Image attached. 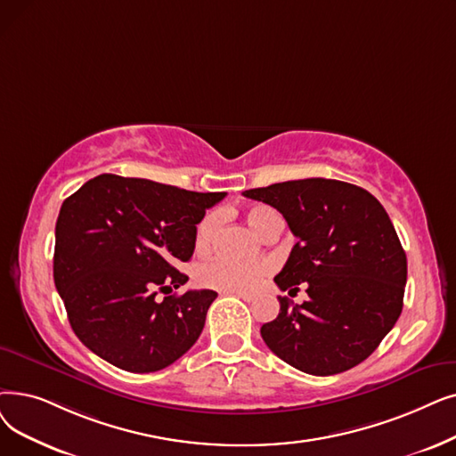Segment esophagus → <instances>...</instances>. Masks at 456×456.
<instances>
[{
  "instance_id": "obj_1",
  "label": "esophagus",
  "mask_w": 456,
  "mask_h": 456,
  "mask_svg": "<svg viewBox=\"0 0 456 456\" xmlns=\"http://www.w3.org/2000/svg\"><path fill=\"white\" fill-rule=\"evenodd\" d=\"M236 296H239V298H242L244 302H253V300H255V296H251V294H244V292H239Z\"/></svg>"
}]
</instances>
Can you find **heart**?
<instances>
[{"label":"heart","mask_w":456,"mask_h":456,"mask_svg":"<svg viewBox=\"0 0 456 456\" xmlns=\"http://www.w3.org/2000/svg\"><path fill=\"white\" fill-rule=\"evenodd\" d=\"M225 220L224 210H210L201 217L195 229V249L200 253H207L216 244L220 236L222 225ZM246 220L249 227L265 236L281 225L280 216L266 205H255L246 212ZM270 265L265 261L259 263H234L227 259H214L203 263L195 272V280L207 289H216L222 292H251L256 285L263 281V277L268 275Z\"/></svg>","instance_id":"obj_1"}]
</instances>
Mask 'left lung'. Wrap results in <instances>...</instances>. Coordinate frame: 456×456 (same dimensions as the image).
Instances as JSON below:
<instances>
[{"instance_id": "8db88e82", "label": "left lung", "mask_w": 456, "mask_h": 456, "mask_svg": "<svg viewBox=\"0 0 456 456\" xmlns=\"http://www.w3.org/2000/svg\"><path fill=\"white\" fill-rule=\"evenodd\" d=\"M280 210L294 244L273 277L281 290L307 285L309 298L263 324L266 346L307 374L330 376L367 360L403 311L406 253L387 212L367 190L343 181L304 179L246 190Z\"/></svg>"}]
</instances>
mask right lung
I'll list each match as a JSON object with an SVG mask.
<instances>
[{"label":"right lung","instance_id":"right-lung-1","mask_svg":"<svg viewBox=\"0 0 456 456\" xmlns=\"http://www.w3.org/2000/svg\"><path fill=\"white\" fill-rule=\"evenodd\" d=\"M225 191H188L147 179L98 175L63 201L53 281L74 333L130 372L160 370L200 339L216 292L170 294L195 249V229Z\"/></svg>","mask_w":456,"mask_h":456}]
</instances>
